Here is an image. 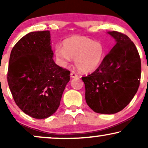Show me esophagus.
Listing matches in <instances>:
<instances>
[{"instance_id": "1", "label": "esophagus", "mask_w": 148, "mask_h": 148, "mask_svg": "<svg viewBox=\"0 0 148 148\" xmlns=\"http://www.w3.org/2000/svg\"><path fill=\"white\" fill-rule=\"evenodd\" d=\"M71 77L72 78H76V77H77L78 75L74 71H72L71 73Z\"/></svg>"}]
</instances>
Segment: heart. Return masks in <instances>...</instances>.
<instances>
[{
  "label": "heart",
  "instance_id": "heart-1",
  "mask_svg": "<svg viewBox=\"0 0 148 148\" xmlns=\"http://www.w3.org/2000/svg\"><path fill=\"white\" fill-rule=\"evenodd\" d=\"M105 49L100 42L84 36L68 38L55 48V56L60 65L67 66L74 59L75 64L83 73L96 70L104 59Z\"/></svg>",
  "mask_w": 148,
  "mask_h": 148
}]
</instances>
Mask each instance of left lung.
<instances>
[{"label":"left lung","mask_w":148,"mask_h":148,"mask_svg":"<svg viewBox=\"0 0 148 148\" xmlns=\"http://www.w3.org/2000/svg\"><path fill=\"white\" fill-rule=\"evenodd\" d=\"M116 44L94 73L82 78L87 104L95 112L110 114L122 110L137 92L141 79V60L128 36L108 32Z\"/></svg>","instance_id":"left-lung-1"}]
</instances>
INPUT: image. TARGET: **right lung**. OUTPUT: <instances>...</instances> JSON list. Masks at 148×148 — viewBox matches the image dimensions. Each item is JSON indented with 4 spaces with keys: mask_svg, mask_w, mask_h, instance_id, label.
I'll list each match as a JSON object with an SVG mask.
<instances>
[{
    "mask_svg": "<svg viewBox=\"0 0 148 148\" xmlns=\"http://www.w3.org/2000/svg\"><path fill=\"white\" fill-rule=\"evenodd\" d=\"M50 31L26 34L11 50L7 80L18 107L35 119H46L59 107L70 71L53 60Z\"/></svg>",
    "mask_w": 148,
    "mask_h": 148,
    "instance_id": "add662e5",
    "label": "right lung"
}]
</instances>
